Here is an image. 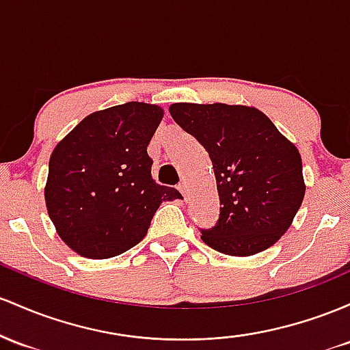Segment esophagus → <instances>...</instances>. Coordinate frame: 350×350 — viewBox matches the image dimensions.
Instances as JSON below:
<instances>
[{
  "label": "esophagus",
  "mask_w": 350,
  "mask_h": 350,
  "mask_svg": "<svg viewBox=\"0 0 350 350\" xmlns=\"http://www.w3.org/2000/svg\"><path fill=\"white\" fill-rule=\"evenodd\" d=\"M178 190L182 191V195L185 196V198H187V196H188V185H187L185 182H182V183H180V185H178Z\"/></svg>",
  "instance_id": "esophagus-1"
}]
</instances>
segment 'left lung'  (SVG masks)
Returning <instances> with one entry per match:
<instances>
[{"label":"left lung","mask_w":350,"mask_h":350,"mask_svg":"<svg viewBox=\"0 0 350 350\" xmlns=\"http://www.w3.org/2000/svg\"><path fill=\"white\" fill-rule=\"evenodd\" d=\"M168 111L213 163L221 213L217 226L202 231L203 241L230 256H251L273 246L304 200L296 145L253 105L178 102Z\"/></svg>","instance_id":"left-lung-1"}]
</instances>
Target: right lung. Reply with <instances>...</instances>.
Returning a JSON list of instances; mask_svg holds the SVG:
<instances>
[{"label":"right lung","instance_id":"1","mask_svg":"<svg viewBox=\"0 0 350 350\" xmlns=\"http://www.w3.org/2000/svg\"><path fill=\"white\" fill-rule=\"evenodd\" d=\"M163 109L145 102L89 113L54 147L44 187L59 238L89 260L117 256L140 243L150 219L178 190L157 185L150 139Z\"/></svg>","mask_w":350,"mask_h":350}]
</instances>
